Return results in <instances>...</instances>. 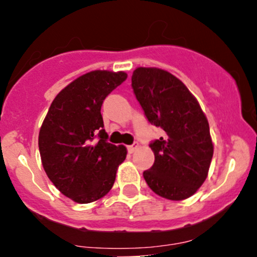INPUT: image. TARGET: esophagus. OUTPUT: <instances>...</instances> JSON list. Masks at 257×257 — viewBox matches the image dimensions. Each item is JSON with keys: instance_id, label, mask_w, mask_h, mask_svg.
I'll return each mask as SVG.
<instances>
[{"instance_id": "esophagus-1", "label": "esophagus", "mask_w": 257, "mask_h": 257, "mask_svg": "<svg viewBox=\"0 0 257 257\" xmlns=\"http://www.w3.org/2000/svg\"><path fill=\"white\" fill-rule=\"evenodd\" d=\"M126 149H128V152L129 153H134L139 149V144L138 143H134V144H133V145H129L128 147H126Z\"/></svg>"}]
</instances>
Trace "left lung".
Masks as SVG:
<instances>
[{
	"instance_id": "left-lung-1",
	"label": "left lung",
	"mask_w": 257,
	"mask_h": 257,
	"mask_svg": "<svg viewBox=\"0 0 257 257\" xmlns=\"http://www.w3.org/2000/svg\"><path fill=\"white\" fill-rule=\"evenodd\" d=\"M132 87L149 122L163 131V137L150 144L155 163L144 179L163 198H188L205 181L214 153L204 112L187 87L166 70L138 67Z\"/></svg>"
}]
</instances>
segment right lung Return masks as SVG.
Wrapping results in <instances>:
<instances>
[{
	"instance_id": "1",
	"label": "right lung",
	"mask_w": 257,
	"mask_h": 257,
	"mask_svg": "<svg viewBox=\"0 0 257 257\" xmlns=\"http://www.w3.org/2000/svg\"><path fill=\"white\" fill-rule=\"evenodd\" d=\"M125 78V72L106 70L76 78L53 100L40 129L44 172L64 196L79 204L107 194L125 159L124 146L107 143L100 112L106 96Z\"/></svg>"
}]
</instances>
